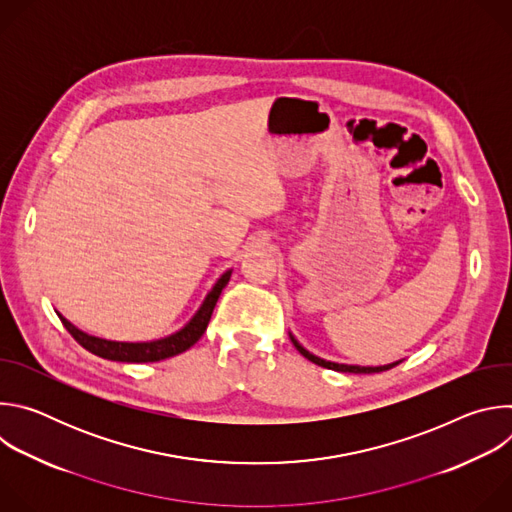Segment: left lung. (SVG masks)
Wrapping results in <instances>:
<instances>
[{
    "label": "left lung",
    "mask_w": 512,
    "mask_h": 512,
    "mask_svg": "<svg viewBox=\"0 0 512 512\" xmlns=\"http://www.w3.org/2000/svg\"><path fill=\"white\" fill-rule=\"evenodd\" d=\"M289 338H291V342H294V346L300 350V354L302 356H306L308 360H312L314 364H318V367H324V369H332V371H338V373H354V375H371V373H383V371H389V369H393V367H397V364L401 362V360H397V362H391V364H383V367H358V364H340V362H332V360H324V358H320V356H316V354H312L310 350H306L296 338H294V334H289Z\"/></svg>",
    "instance_id": "obj_1"
}]
</instances>
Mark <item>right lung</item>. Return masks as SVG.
Returning a JSON list of instances; mask_svg holds the SVG:
<instances>
[{
    "label": "right lung",
    "mask_w": 512,
    "mask_h": 512,
    "mask_svg": "<svg viewBox=\"0 0 512 512\" xmlns=\"http://www.w3.org/2000/svg\"><path fill=\"white\" fill-rule=\"evenodd\" d=\"M233 269L225 271L218 281L212 285V289L208 291V296L204 298L202 306L198 308V312L190 318V322L180 328L178 332L160 338V340H150V342H117V340H105L99 336H91L83 330H79L75 324H70L62 314H58V318L62 320L64 328L72 334L83 348H87L89 352L107 358V360H117V362H158L170 356H176L184 350H188L192 344H196L200 340V336L204 334L212 310L218 302V296H221V291L225 289V285L231 279Z\"/></svg>",
    "instance_id": "right-lung-1"
}]
</instances>
